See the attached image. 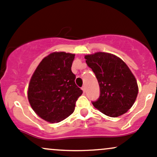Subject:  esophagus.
I'll return each mask as SVG.
<instances>
[{
	"label": "esophagus",
	"mask_w": 157,
	"mask_h": 157,
	"mask_svg": "<svg viewBox=\"0 0 157 157\" xmlns=\"http://www.w3.org/2000/svg\"><path fill=\"white\" fill-rule=\"evenodd\" d=\"M82 90H83V92H84V93H85V91H86V88H85V86H83V87H82Z\"/></svg>",
	"instance_id": "obj_1"
}]
</instances>
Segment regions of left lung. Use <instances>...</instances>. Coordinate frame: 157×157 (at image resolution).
<instances>
[{"label":"left lung","mask_w":157,"mask_h":157,"mask_svg":"<svg viewBox=\"0 0 157 157\" xmlns=\"http://www.w3.org/2000/svg\"><path fill=\"white\" fill-rule=\"evenodd\" d=\"M86 63L97 77L100 95L92 104L109 117L122 115L137 97V82L127 65L118 57L105 52L85 55Z\"/></svg>","instance_id":"left-lung-1"}]
</instances>
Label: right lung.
Here are the masks:
<instances>
[{"label": "right lung", "mask_w": 157, "mask_h": 157, "mask_svg": "<svg viewBox=\"0 0 157 157\" xmlns=\"http://www.w3.org/2000/svg\"><path fill=\"white\" fill-rule=\"evenodd\" d=\"M75 55L53 52L42 60L28 85V98L35 113L50 123L72 114L82 90L75 85L71 67Z\"/></svg>", "instance_id": "add662e5"}]
</instances>
